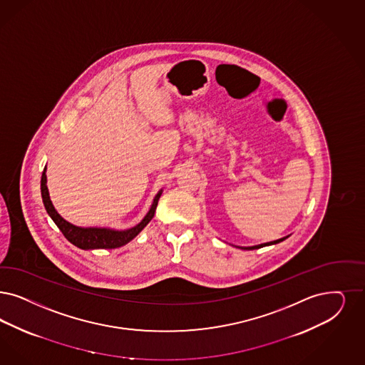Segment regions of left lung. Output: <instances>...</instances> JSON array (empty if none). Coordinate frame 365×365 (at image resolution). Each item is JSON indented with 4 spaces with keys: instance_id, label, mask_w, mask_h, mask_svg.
Segmentation results:
<instances>
[{
    "instance_id": "left-lung-1",
    "label": "left lung",
    "mask_w": 365,
    "mask_h": 365,
    "mask_svg": "<svg viewBox=\"0 0 365 365\" xmlns=\"http://www.w3.org/2000/svg\"><path fill=\"white\" fill-rule=\"evenodd\" d=\"M289 235H287V237H283V238H280V240H276V241H272V242L267 243H261V245H255V246H235V247H240V249H243V250H255V249H259V247H264V246H270V245H276V243L283 242L284 240H287Z\"/></svg>"
}]
</instances>
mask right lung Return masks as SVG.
<instances>
[{
    "label": "right lung",
    "instance_id": "obj_1",
    "mask_svg": "<svg viewBox=\"0 0 365 365\" xmlns=\"http://www.w3.org/2000/svg\"><path fill=\"white\" fill-rule=\"evenodd\" d=\"M47 168H44L41 173V199L47 214L54 220L58 229L62 231V234L66 237L68 242L73 243L74 246L83 249V250H93V249H116L123 245L133 241L136 235L148 226L150 220L153 219L158 200L163 195V189L158 190L155 195L153 204L150 207L149 212L145 217L131 229L115 230L108 227H78L73 223L63 219L55 210L54 204L50 199V193L47 188V176H46Z\"/></svg>",
    "mask_w": 365,
    "mask_h": 365
}]
</instances>
